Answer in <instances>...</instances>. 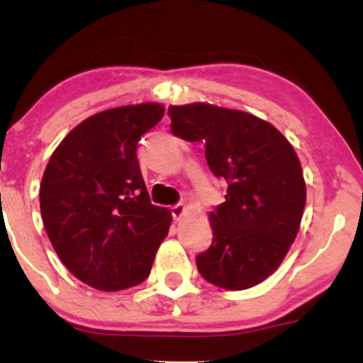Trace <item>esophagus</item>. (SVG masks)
<instances>
[{
    "label": "esophagus",
    "instance_id": "obj_1",
    "mask_svg": "<svg viewBox=\"0 0 363 363\" xmlns=\"http://www.w3.org/2000/svg\"><path fill=\"white\" fill-rule=\"evenodd\" d=\"M170 211H172L174 220H181L182 215L186 213V205H182V203H179V205H174L172 208H170Z\"/></svg>",
    "mask_w": 363,
    "mask_h": 363
}]
</instances>
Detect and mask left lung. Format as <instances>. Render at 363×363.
<instances>
[{"label":"left lung","mask_w":363,"mask_h":363,"mask_svg":"<svg viewBox=\"0 0 363 363\" xmlns=\"http://www.w3.org/2000/svg\"><path fill=\"white\" fill-rule=\"evenodd\" d=\"M172 133L206 145L208 167L228 182L222 205L210 213L213 242L198 254L206 281L245 290L277 272L297 237L306 181L289 140L249 112L211 104L170 106Z\"/></svg>","instance_id":"obj_1"}]
</instances>
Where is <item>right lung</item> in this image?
<instances>
[{"instance_id":"add662e5","label":"right lung","mask_w":363,"mask_h":363,"mask_svg":"<svg viewBox=\"0 0 363 363\" xmlns=\"http://www.w3.org/2000/svg\"><path fill=\"white\" fill-rule=\"evenodd\" d=\"M162 104L90 116L54 150L40 182V215L54 251L78 280L104 291L148 278L172 215L155 206L136 147L164 116Z\"/></svg>"}]
</instances>
